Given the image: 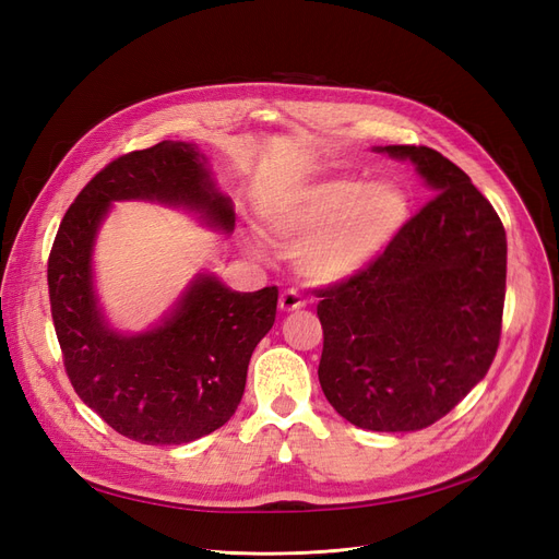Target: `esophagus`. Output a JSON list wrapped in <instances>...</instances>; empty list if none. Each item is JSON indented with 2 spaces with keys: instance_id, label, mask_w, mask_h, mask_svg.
Here are the masks:
<instances>
[{
  "instance_id": "esophagus-1",
  "label": "esophagus",
  "mask_w": 559,
  "mask_h": 559,
  "mask_svg": "<svg viewBox=\"0 0 559 559\" xmlns=\"http://www.w3.org/2000/svg\"><path fill=\"white\" fill-rule=\"evenodd\" d=\"M278 306H281L283 313H293V311H299V308L306 306V299L297 290H285L278 299Z\"/></svg>"
}]
</instances>
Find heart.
Masks as SVG:
<instances>
[{
    "instance_id": "heart-1",
    "label": "heart",
    "mask_w": 559,
    "mask_h": 559,
    "mask_svg": "<svg viewBox=\"0 0 559 559\" xmlns=\"http://www.w3.org/2000/svg\"><path fill=\"white\" fill-rule=\"evenodd\" d=\"M409 218V198L394 181L334 179L308 186L274 206L266 230L297 248V269L313 281L364 272L396 241Z\"/></svg>"
}]
</instances>
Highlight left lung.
Segmentation results:
<instances>
[{"label": "left lung", "mask_w": 559, "mask_h": 559, "mask_svg": "<svg viewBox=\"0 0 559 559\" xmlns=\"http://www.w3.org/2000/svg\"><path fill=\"white\" fill-rule=\"evenodd\" d=\"M436 189L389 251L364 272L316 290L324 345L318 378L343 419L405 432L456 407L498 353L507 235L456 163L391 144Z\"/></svg>", "instance_id": "left-lung-1"}]
</instances>
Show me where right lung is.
I'll return each instance as SVG.
<instances>
[{
	"label": "right lung",
	"mask_w": 559,
	"mask_h": 559,
	"mask_svg": "<svg viewBox=\"0 0 559 559\" xmlns=\"http://www.w3.org/2000/svg\"><path fill=\"white\" fill-rule=\"evenodd\" d=\"M202 158L193 144L163 140L110 160L67 210L48 258L50 313L75 394L142 444L193 442L230 419L253 349L276 320V285L241 295L212 276L147 334H115L100 318L90 255L112 200L183 204L233 230V204L214 191Z\"/></svg>",
	"instance_id": "1"
}]
</instances>
